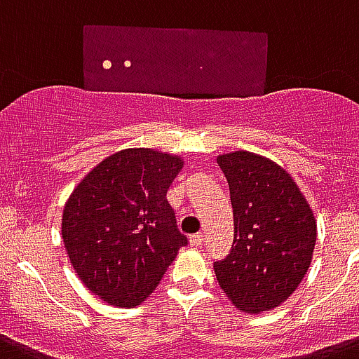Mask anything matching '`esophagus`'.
Returning <instances> with one entry per match:
<instances>
[{"label": "esophagus", "instance_id": "1", "mask_svg": "<svg viewBox=\"0 0 359 359\" xmlns=\"http://www.w3.org/2000/svg\"><path fill=\"white\" fill-rule=\"evenodd\" d=\"M203 243H204L203 233H195V236L189 237V245H191V246H201Z\"/></svg>", "mask_w": 359, "mask_h": 359}]
</instances>
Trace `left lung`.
Here are the masks:
<instances>
[{"label": "left lung", "mask_w": 359, "mask_h": 359, "mask_svg": "<svg viewBox=\"0 0 359 359\" xmlns=\"http://www.w3.org/2000/svg\"><path fill=\"white\" fill-rule=\"evenodd\" d=\"M233 208V245L213 263L217 281L239 310L276 309L296 290L312 261L316 221L290 175L255 153L217 158Z\"/></svg>", "instance_id": "8db88e82"}]
</instances>
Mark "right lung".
<instances>
[{
    "label": "right lung",
    "mask_w": 359,
    "mask_h": 359,
    "mask_svg": "<svg viewBox=\"0 0 359 359\" xmlns=\"http://www.w3.org/2000/svg\"><path fill=\"white\" fill-rule=\"evenodd\" d=\"M180 170L179 156L122 149L89 171L65 203L62 237L71 264L105 303L140 305L188 245L165 198Z\"/></svg>",
    "instance_id": "1"
}]
</instances>
